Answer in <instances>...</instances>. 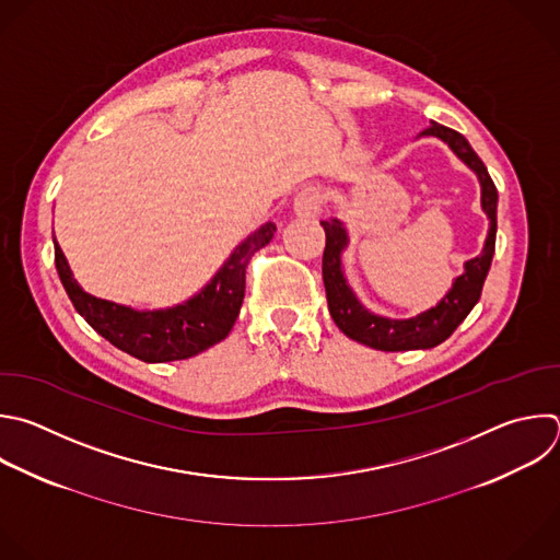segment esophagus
Returning <instances> with one entry per match:
<instances>
[{
    "instance_id": "obj_1",
    "label": "esophagus",
    "mask_w": 560,
    "mask_h": 560,
    "mask_svg": "<svg viewBox=\"0 0 560 560\" xmlns=\"http://www.w3.org/2000/svg\"><path fill=\"white\" fill-rule=\"evenodd\" d=\"M323 207V194L316 189V186H307L296 198H294V211L299 218H312L320 211Z\"/></svg>"
}]
</instances>
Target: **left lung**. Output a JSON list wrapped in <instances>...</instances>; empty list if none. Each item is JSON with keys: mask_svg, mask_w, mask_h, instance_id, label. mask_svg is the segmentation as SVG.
I'll return each mask as SVG.
<instances>
[{"mask_svg": "<svg viewBox=\"0 0 560 560\" xmlns=\"http://www.w3.org/2000/svg\"><path fill=\"white\" fill-rule=\"evenodd\" d=\"M424 136H438L479 175L481 182V207L490 220L488 240L483 253L466 264V272L457 277L453 290L442 299V303L416 318L409 320H392L366 312L351 290L347 288L342 272H340V250L347 246L345 229L338 220L320 222L325 229V250H323V283L327 294L329 314L336 327L355 342L366 347H374L381 351H409V349H431L444 342L457 325L468 316L475 303L481 296L483 281L488 277L492 255H494V240H497V186L481 162V158L472 151L468 140L440 122H431L422 131Z\"/></svg>", "mask_w": 560, "mask_h": 560, "instance_id": "1", "label": "left lung"}]
</instances>
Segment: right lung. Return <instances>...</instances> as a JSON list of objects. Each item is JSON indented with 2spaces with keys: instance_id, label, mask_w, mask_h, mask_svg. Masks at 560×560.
<instances>
[{
  "instance_id": "right-lung-1",
  "label": "right lung",
  "mask_w": 560,
  "mask_h": 560,
  "mask_svg": "<svg viewBox=\"0 0 560 560\" xmlns=\"http://www.w3.org/2000/svg\"><path fill=\"white\" fill-rule=\"evenodd\" d=\"M275 231L272 222L264 224L235 248L224 268L198 296L158 312H136L83 292L59 244H55V266L77 312L114 347L144 362L184 360L229 336L244 303L246 266L257 250L270 244Z\"/></svg>"
}]
</instances>
